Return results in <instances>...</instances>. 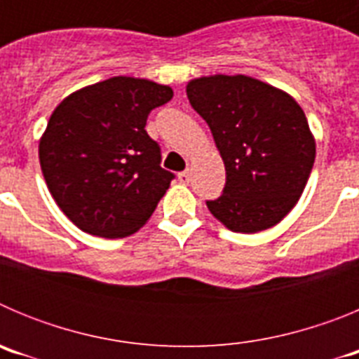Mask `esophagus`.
I'll return each instance as SVG.
<instances>
[{"mask_svg":"<svg viewBox=\"0 0 359 359\" xmlns=\"http://www.w3.org/2000/svg\"><path fill=\"white\" fill-rule=\"evenodd\" d=\"M177 180H180V183L187 185V183L190 182V172H189V170H183V172L177 174Z\"/></svg>","mask_w":359,"mask_h":359,"instance_id":"esophagus-1","label":"esophagus"}]
</instances>
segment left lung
Segmentation results:
<instances>
[{
	"instance_id": "8db88e82",
	"label": "left lung",
	"mask_w": 359,
	"mask_h": 359,
	"mask_svg": "<svg viewBox=\"0 0 359 359\" xmlns=\"http://www.w3.org/2000/svg\"><path fill=\"white\" fill-rule=\"evenodd\" d=\"M187 97L208 123L226 170L223 194L207 201L208 210L231 231L275 226L297 205L315 163L302 107L244 75L194 79Z\"/></svg>"
}]
</instances>
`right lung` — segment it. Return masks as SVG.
I'll use <instances>...</instances> for the list:
<instances>
[{
  "instance_id": "right-lung-1",
  "label": "right lung",
  "mask_w": 359,
  "mask_h": 359,
  "mask_svg": "<svg viewBox=\"0 0 359 359\" xmlns=\"http://www.w3.org/2000/svg\"><path fill=\"white\" fill-rule=\"evenodd\" d=\"M172 98L169 86L113 77L66 97L50 116L39 161L66 217L91 236L128 237L145 224L174 174L145 131L154 107Z\"/></svg>"
}]
</instances>
